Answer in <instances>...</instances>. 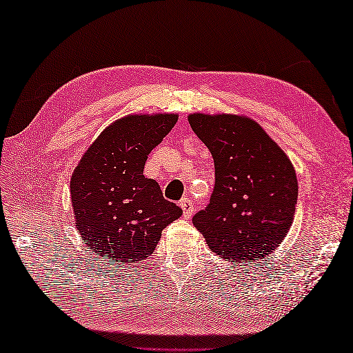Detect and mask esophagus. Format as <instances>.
Listing matches in <instances>:
<instances>
[{"instance_id": "esophagus-1", "label": "esophagus", "mask_w": 353, "mask_h": 353, "mask_svg": "<svg viewBox=\"0 0 353 353\" xmlns=\"http://www.w3.org/2000/svg\"><path fill=\"white\" fill-rule=\"evenodd\" d=\"M181 208L183 211L185 219H191V215L194 214V205L190 199H182L181 200Z\"/></svg>"}]
</instances>
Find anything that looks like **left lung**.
Returning a JSON list of instances; mask_svg holds the SVG:
<instances>
[{
	"label": "left lung",
	"instance_id": "1",
	"mask_svg": "<svg viewBox=\"0 0 353 353\" xmlns=\"http://www.w3.org/2000/svg\"><path fill=\"white\" fill-rule=\"evenodd\" d=\"M215 163L211 203L192 223L215 254L252 264L287 236L297 205V177L288 156L252 118L235 114L188 115Z\"/></svg>",
	"mask_w": 353,
	"mask_h": 353
}]
</instances>
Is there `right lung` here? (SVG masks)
I'll use <instances>...</instances> for the list:
<instances>
[{
	"label": "right lung",
	"instance_id": "add662e5",
	"mask_svg": "<svg viewBox=\"0 0 353 353\" xmlns=\"http://www.w3.org/2000/svg\"><path fill=\"white\" fill-rule=\"evenodd\" d=\"M177 114H130L104 129L71 176L76 229L110 265L134 264L156 249L162 230L182 215L161 186L144 176L150 152L177 123Z\"/></svg>",
	"mask_w": 353,
	"mask_h": 353
}]
</instances>
